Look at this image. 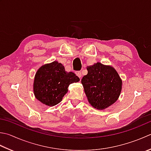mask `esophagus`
<instances>
[{
    "label": "esophagus",
    "instance_id": "esophagus-1",
    "mask_svg": "<svg viewBox=\"0 0 151 151\" xmlns=\"http://www.w3.org/2000/svg\"><path fill=\"white\" fill-rule=\"evenodd\" d=\"M76 75L78 76V77H79L80 78H81V77H82V73H81V71H77V72H76Z\"/></svg>",
    "mask_w": 151,
    "mask_h": 151
}]
</instances>
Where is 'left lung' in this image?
<instances>
[{
  "instance_id": "8db88e82",
  "label": "left lung",
  "mask_w": 151,
  "mask_h": 151,
  "mask_svg": "<svg viewBox=\"0 0 151 151\" xmlns=\"http://www.w3.org/2000/svg\"><path fill=\"white\" fill-rule=\"evenodd\" d=\"M88 74L81 80L88 101L93 108L103 110L116 102L122 81L116 69L99 62L87 67Z\"/></svg>"
}]
</instances>
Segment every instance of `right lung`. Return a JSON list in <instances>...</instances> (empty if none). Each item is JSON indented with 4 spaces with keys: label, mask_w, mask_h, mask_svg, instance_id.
<instances>
[{
    "label": "right lung",
    "mask_w": 151,
    "mask_h": 151,
    "mask_svg": "<svg viewBox=\"0 0 151 151\" xmlns=\"http://www.w3.org/2000/svg\"><path fill=\"white\" fill-rule=\"evenodd\" d=\"M79 81L75 73L67 72L63 65L54 61L37 70L33 82L34 95L43 104L52 107L62 101L70 84Z\"/></svg>",
    "instance_id": "add662e5"
}]
</instances>
